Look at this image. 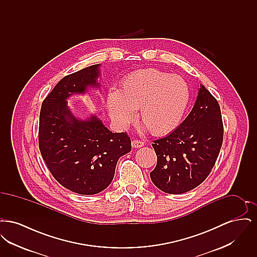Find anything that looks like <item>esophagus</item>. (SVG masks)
Returning <instances> with one entry per match:
<instances>
[{
  "label": "esophagus",
  "instance_id": "1",
  "mask_svg": "<svg viewBox=\"0 0 257 257\" xmlns=\"http://www.w3.org/2000/svg\"><path fill=\"white\" fill-rule=\"evenodd\" d=\"M145 146V144L142 142V141H138V140H134L132 142V147L133 148H140V147H143Z\"/></svg>",
  "mask_w": 257,
  "mask_h": 257
}]
</instances>
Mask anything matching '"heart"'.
Returning a JSON list of instances; mask_svg holds the SVG:
<instances>
[{
  "label": "heart",
  "instance_id": "obj_1",
  "mask_svg": "<svg viewBox=\"0 0 257 257\" xmlns=\"http://www.w3.org/2000/svg\"><path fill=\"white\" fill-rule=\"evenodd\" d=\"M190 88L177 75L148 68L126 76L119 90L110 89L106 107L110 119L118 128L125 129L139 119L154 136L174 131L182 121L190 103Z\"/></svg>",
  "mask_w": 257,
  "mask_h": 257
}]
</instances>
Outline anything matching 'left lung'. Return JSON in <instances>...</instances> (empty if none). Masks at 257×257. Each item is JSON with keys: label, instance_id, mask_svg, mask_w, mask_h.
I'll return each mask as SVG.
<instances>
[{"label": "left lung", "instance_id": "8db88e82", "mask_svg": "<svg viewBox=\"0 0 257 257\" xmlns=\"http://www.w3.org/2000/svg\"><path fill=\"white\" fill-rule=\"evenodd\" d=\"M223 126L218 101L200 85L189 115L171 134L153 142L157 165L153 184L167 194H183L202 183L219 156Z\"/></svg>", "mask_w": 257, "mask_h": 257}]
</instances>
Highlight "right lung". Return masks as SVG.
I'll use <instances>...</instances> for the list:
<instances>
[{"label":"right lung","mask_w":257,"mask_h":257,"mask_svg":"<svg viewBox=\"0 0 257 257\" xmlns=\"http://www.w3.org/2000/svg\"><path fill=\"white\" fill-rule=\"evenodd\" d=\"M100 63L62 78L42 102L38 143L54 178L80 195H95L110 185L118 159L131 151L126 133H112L95 114L77 117L67 105L74 94L100 88Z\"/></svg>","instance_id":"add662e5"}]
</instances>
